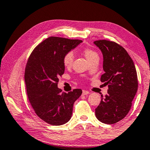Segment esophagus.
<instances>
[{"label": "esophagus", "mask_w": 150, "mask_h": 150, "mask_svg": "<svg viewBox=\"0 0 150 150\" xmlns=\"http://www.w3.org/2000/svg\"><path fill=\"white\" fill-rule=\"evenodd\" d=\"M89 91L87 90H83V95H88L89 94Z\"/></svg>", "instance_id": "1"}]
</instances>
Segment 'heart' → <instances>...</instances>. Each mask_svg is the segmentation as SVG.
Listing matches in <instances>:
<instances>
[{"label": "heart", "mask_w": 150, "mask_h": 150, "mask_svg": "<svg viewBox=\"0 0 150 150\" xmlns=\"http://www.w3.org/2000/svg\"><path fill=\"white\" fill-rule=\"evenodd\" d=\"M82 52L83 54L87 60L90 62L93 59L98 58V53L93 50V49L88 47L83 48L82 49ZM73 60H74V57L72 52H68L63 56L62 58V62H63L64 66L67 68H70L73 65Z\"/></svg>", "instance_id": "1"}]
</instances>
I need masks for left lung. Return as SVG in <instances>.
<instances>
[{"instance_id":"1","label":"left lung","mask_w":150,"mask_h":150,"mask_svg":"<svg viewBox=\"0 0 150 150\" xmlns=\"http://www.w3.org/2000/svg\"><path fill=\"white\" fill-rule=\"evenodd\" d=\"M94 44L103 54L101 76L104 85H108V93L96 108V117L105 124H115L130 110L138 88L136 69L130 56L119 44L110 40H96Z\"/></svg>"}]
</instances>
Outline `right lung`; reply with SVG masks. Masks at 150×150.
I'll list each match as a JSON object with an SVG mask.
<instances>
[{"label":"right lung","mask_w":150,"mask_h":150,"mask_svg":"<svg viewBox=\"0 0 150 150\" xmlns=\"http://www.w3.org/2000/svg\"><path fill=\"white\" fill-rule=\"evenodd\" d=\"M82 42L60 37H49L33 49L25 69L27 94L32 108L47 123L61 125L71 118L73 104L81 89L68 93L58 88L59 77L64 74L62 58Z\"/></svg>","instance_id":"add662e5"}]
</instances>
